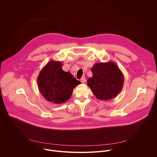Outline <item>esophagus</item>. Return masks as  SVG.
<instances>
[{
	"mask_svg": "<svg viewBox=\"0 0 157 157\" xmlns=\"http://www.w3.org/2000/svg\"><path fill=\"white\" fill-rule=\"evenodd\" d=\"M86 78L85 77H82L81 78V82H82V83H85L86 82Z\"/></svg>",
	"mask_w": 157,
	"mask_h": 157,
	"instance_id": "esophagus-1",
	"label": "esophagus"
}]
</instances>
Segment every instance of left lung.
Wrapping results in <instances>:
<instances>
[{
	"label": "left lung",
	"mask_w": 157,
	"mask_h": 157,
	"mask_svg": "<svg viewBox=\"0 0 157 157\" xmlns=\"http://www.w3.org/2000/svg\"><path fill=\"white\" fill-rule=\"evenodd\" d=\"M92 77L87 79V86L97 98L109 100L117 97L124 84V76L112 61L97 63L91 69Z\"/></svg>",
	"instance_id": "obj_1"
}]
</instances>
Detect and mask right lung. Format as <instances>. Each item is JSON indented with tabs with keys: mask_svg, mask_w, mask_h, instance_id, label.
<instances>
[{
	"mask_svg": "<svg viewBox=\"0 0 157 157\" xmlns=\"http://www.w3.org/2000/svg\"><path fill=\"white\" fill-rule=\"evenodd\" d=\"M59 61L48 62L40 71L37 86L44 98L54 103L59 104L70 99L73 89L81 82L74 78L70 72L64 71Z\"/></svg>",
	"mask_w": 157,
	"mask_h": 157,
	"instance_id": "1",
	"label": "right lung"
}]
</instances>
